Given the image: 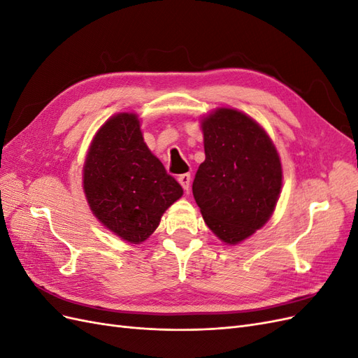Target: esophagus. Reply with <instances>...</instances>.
<instances>
[{
  "mask_svg": "<svg viewBox=\"0 0 358 358\" xmlns=\"http://www.w3.org/2000/svg\"><path fill=\"white\" fill-rule=\"evenodd\" d=\"M178 180H179V183H180L183 189H185V191L189 189V185H191V175H189V173H183V175H179Z\"/></svg>",
  "mask_w": 358,
  "mask_h": 358,
  "instance_id": "esophagus-1",
  "label": "esophagus"
}]
</instances>
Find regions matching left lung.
I'll return each mask as SVG.
<instances>
[{
    "label": "left lung",
    "mask_w": 358,
    "mask_h": 358,
    "mask_svg": "<svg viewBox=\"0 0 358 358\" xmlns=\"http://www.w3.org/2000/svg\"><path fill=\"white\" fill-rule=\"evenodd\" d=\"M206 159L192 194L206 225L237 245L270 220L282 188V164L266 129L246 113L218 107L201 117Z\"/></svg>",
    "instance_id": "1"
}]
</instances>
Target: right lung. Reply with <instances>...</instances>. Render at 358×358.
Listing matches in <instances>:
<instances>
[{
	"mask_svg": "<svg viewBox=\"0 0 358 358\" xmlns=\"http://www.w3.org/2000/svg\"><path fill=\"white\" fill-rule=\"evenodd\" d=\"M83 192L94 216L128 243L145 242L183 189L149 150L138 115H113L100 127L83 164Z\"/></svg>",
	"mask_w": 358,
	"mask_h": 358,
	"instance_id": "right-lung-1",
	"label": "right lung"
}]
</instances>
